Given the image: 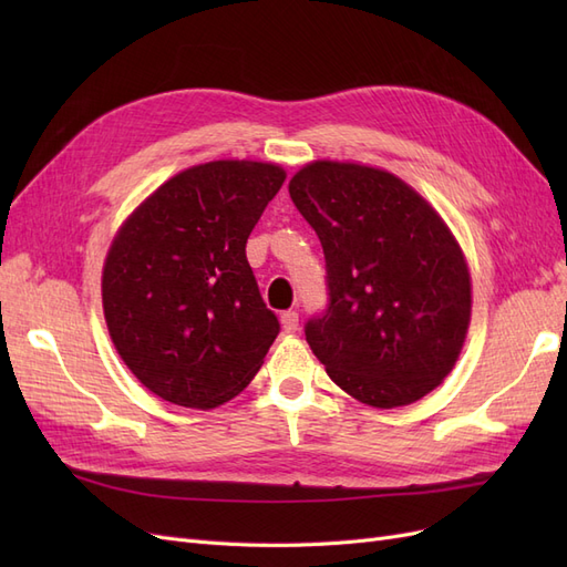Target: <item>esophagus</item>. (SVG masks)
Instances as JSON below:
<instances>
[{
	"label": "esophagus",
	"instance_id": "1",
	"mask_svg": "<svg viewBox=\"0 0 567 567\" xmlns=\"http://www.w3.org/2000/svg\"><path fill=\"white\" fill-rule=\"evenodd\" d=\"M298 321H300V317H298L296 310L281 312V329H284L286 333H296V331H298Z\"/></svg>",
	"mask_w": 567,
	"mask_h": 567
}]
</instances>
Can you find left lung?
Wrapping results in <instances>:
<instances>
[{
	"instance_id": "obj_1",
	"label": "left lung",
	"mask_w": 567,
	"mask_h": 567,
	"mask_svg": "<svg viewBox=\"0 0 567 567\" xmlns=\"http://www.w3.org/2000/svg\"><path fill=\"white\" fill-rule=\"evenodd\" d=\"M288 194L326 257L329 310L305 326L326 373L375 409L425 398L471 326V269L447 221L414 186L364 163H307Z\"/></svg>"
}]
</instances>
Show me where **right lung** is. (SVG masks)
<instances>
[{"mask_svg":"<svg viewBox=\"0 0 567 567\" xmlns=\"http://www.w3.org/2000/svg\"><path fill=\"white\" fill-rule=\"evenodd\" d=\"M284 179L265 161L186 167L115 231L101 271L106 326L125 367L161 400L215 409L265 364L279 321L246 241Z\"/></svg>","mask_w":567,"mask_h":567,"instance_id":"1","label":"right lung"}]
</instances>
